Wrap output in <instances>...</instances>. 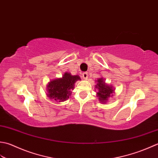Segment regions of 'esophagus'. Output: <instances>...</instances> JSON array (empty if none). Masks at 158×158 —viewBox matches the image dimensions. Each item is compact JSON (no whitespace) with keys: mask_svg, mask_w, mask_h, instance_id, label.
<instances>
[{"mask_svg":"<svg viewBox=\"0 0 158 158\" xmlns=\"http://www.w3.org/2000/svg\"><path fill=\"white\" fill-rule=\"evenodd\" d=\"M82 78L84 80H86L88 78V73L86 72H85L82 73Z\"/></svg>","mask_w":158,"mask_h":158,"instance_id":"34e87169","label":"esophagus"}]
</instances>
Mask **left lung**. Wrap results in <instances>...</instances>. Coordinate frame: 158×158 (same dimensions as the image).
I'll return each instance as SVG.
<instances>
[{"label":"left lung","instance_id":"obj_1","mask_svg":"<svg viewBox=\"0 0 158 158\" xmlns=\"http://www.w3.org/2000/svg\"><path fill=\"white\" fill-rule=\"evenodd\" d=\"M95 89H97V97L99 98V102L103 104H106L108 102V98L112 97L114 93V89L112 85H109L105 82V80L103 78H99L96 80Z\"/></svg>","mask_w":158,"mask_h":158}]
</instances>
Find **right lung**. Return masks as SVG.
<instances>
[{
  "instance_id": "right-lung-1",
  "label": "right lung",
  "mask_w": 158,
  "mask_h": 158,
  "mask_svg": "<svg viewBox=\"0 0 158 158\" xmlns=\"http://www.w3.org/2000/svg\"><path fill=\"white\" fill-rule=\"evenodd\" d=\"M78 80H81L78 75L73 76L68 72H65L61 78L50 80L46 86L47 97L59 102L67 100Z\"/></svg>"
}]
</instances>
